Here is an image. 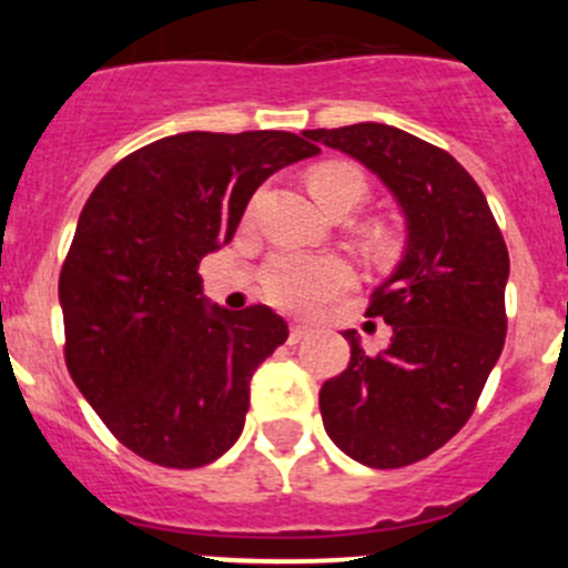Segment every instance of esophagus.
<instances>
[{
    "instance_id": "34e87169",
    "label": "esophagus",
    "mask_w": 568,
    "mask_h": 568,
    "mask_svg": "<svg viewBox=\"0 0 568 568\" xmlns=\"http://www.w3.org/2000/svg\"><path fill=\"white\" fill-rule=\"evenodd\" d=\"M307 335H311V326H307V324H300V321H296V324L288 326V341H291V343L305 341Z\"/></svg>"
}]
</instances>
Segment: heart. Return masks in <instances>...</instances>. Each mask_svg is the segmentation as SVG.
<instances>
[{
  "mask_svg": "<svg viewBox=\"0 0 568 568\" xmlns=\"http://www.w3.org/2000/svg\"><path fill=\"white\" fill-rule=\"evenodd\" d=\"M311 189L329 214L357 209L368 192V181L354 164L329 162L311 173ZM354 274L337 255H296L277 252L266 261L261 274L263 294L274 307L288 313H313L324 302L352 285Z\"/></svg>",
  "mask_w": 568,
  "mask_h": 568,
  "instance_id": "heart-1",
  "label": "heart"
}]
</instances>
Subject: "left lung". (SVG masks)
Returning <instances> with one entry per match:
<instances>
[{"mask_svg": "<svg viewBox=\"0 0 568 568\" xmlns=\"http://www.w3.org/2000/svg\"><path fill=\"white\" fill-rule=\"evenodd\" d=\"M374 170L406 214V255L371 294L365 316L385 318V352L359 348L321 387L332 443L376 469L443 448L475 412L506 343L508 250L473 175L443 148L385 123L305 131Z\"/></svg>", "mask_w": 568, "mask_h": 568, "instance_id": "1", "label": "left lung"}]
</instances>
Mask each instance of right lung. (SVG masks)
<instances>
[{
  "label": "right lung",
  "mask_w": 568,
  "mask_h": 568,
  "mask_svg": "<svg viewBox=\"0 0 568 568\" xmlns=\"http://www.w3.org/2000/svg\"><path fill=\"white\" fill-rule=\"evenodd\" d=\"M316 153L288 131H186L120 159L84 203L60 272L65 365L145 462L203 467L242 434L252 374L288 324L205 307L197 268L268 175Z\"/></svg>",
  "instance_id": "add662e5"
}]
</instances>
